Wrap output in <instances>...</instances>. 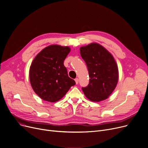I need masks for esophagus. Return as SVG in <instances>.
Listing matches in <instances>:
<instances>
[{"label": "esophagus", "mask_w": 148, "mask_h": 148, "mask_svg": "<svg viewBox=\"0 0 148 148\" xmlns=\"http://www.w3.org/2000/svg\"><path fill=\"white\" fill-rule=\"evenodd\" d=\"M75 82H76V84H77L79 83V79H78V78H76V79H75Z\"/></svg>", "instance_id": "esophagus-1"}]
</instances>
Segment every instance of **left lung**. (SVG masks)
<instances>
[{
    "label": "left lung",
    "instance_id": "left-lung-1",
    "mask_svg": "<svg viewBox=\"0 0 148 148\" xmlns=\"http://www.w3.org/2000/svg\"><path fill=\"white\" fill-rule=\"evenodd\" d=\"M80 53L88 67L89 83L82 88L88 99L99 102L108 98L119 80L117 64L112 54L97 43L80 48Z\"/></svg>",
    "mask_w": 148,
    "mask_h": 148
}]
</instances>
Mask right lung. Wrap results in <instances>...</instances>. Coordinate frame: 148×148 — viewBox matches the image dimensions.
<instances>
[{"label":"right lung","mask_w":148,"mask_h":148,"mask_svg":"<svg viewBox=\"0 0 148 148\" xmlns=\"http://www.w3.org/2000/svg\"><path fill=\"white\" fill-rule=\"evenodd\" d=\"M71 49L51 45L42 50L29 68V80L36 94L42 99L56 102L62 99L76 84L68 76L64 60Z\"/></svg>","instance_id":"obj_1"}]
</instances>
